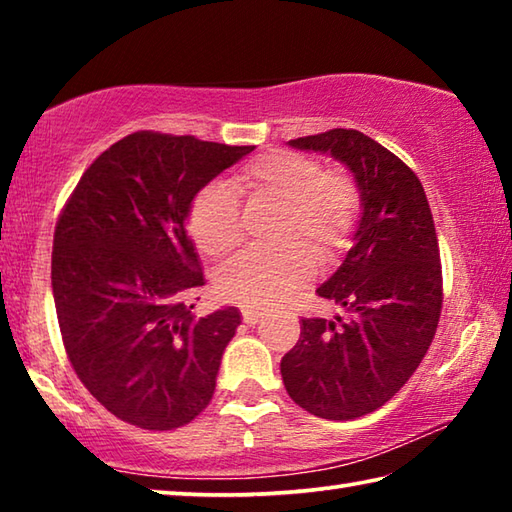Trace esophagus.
<instances>
[{
  "label": "esophagus",
  "mask_w": 512,
  "mask_h": 512,
  "mask_svg": "<svg viewBox=\"0 0 512 512\" xmlns=\"http://www.w3.org/2000/svg\"><path fill=\"white\" fill-rule=\"evenodd\" d=\"M241 318H244L246 325L255 327V325L259 323V320L264 318V314H259V311H253V309H244V311H241Z\"/></svg>",
  "instance_id": "esophagus-1"
}]
</instances>
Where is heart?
<instances>
[{
  "mask_svg": "<svg viewBox=\"0 0 512 512\" xmlns=\"http://www.w3.org/2000/svg\"><path fill=\"white\" fill-rule=\"evenodd\" d=\"M230 186L198 189L187 212L189 232L201 253L228 255L241 239L237 194L282 207L275 250H248L216 275V293L232 305L271 309L350 246L361 214L359 187L341 169H323L316 158L293 151H266L232 173Z\"/></svg>",
  "mask_w": 512,
  "mask_h": 512,
  "instance_id": "1",
  "label": "heart"
}]
</instances>
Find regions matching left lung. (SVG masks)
<instances>
[{
    "label": "left lung",
    "mask_w": 512,
    "mask_h": 512,
    "mask_svg": "<svg viewBox=\"0 0 512 512\" xmlns=\"http://www.w3.org/2000/svg\"><path fill=\"white\" fill-rule=\"evenodd\" d=\"M293 149L329 153L361 194L354 246L318 296L348 318H302L280 363L293 402L325 420L384 406L420 366L443 309V271L427 194L411 167L352 128L298 137Z\"/></svg>",
    "instance_id": "1"
}]
</instances>
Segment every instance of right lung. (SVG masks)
Listing matches in <instances>:
<instances>
[{
  "label": "right lung",
  "instance_id": "add662e5",
  "mask_svg": "<svg viewBox=\"0 0 512 512\" xmlns=\"http://www.w3.org/2000/svg\"><path fill=\"white\" fill-rule=\"evenodd\" d=\"M253 149L133 133L85 169L58 216L51 287L67 359L119 420L169 431L212 400L241 316L192 314L205 280L185 221L198 189Z\"/></svg>",
  "mask_w": 512,
  "mask_h": 512
}]
</instances>
